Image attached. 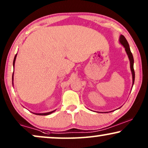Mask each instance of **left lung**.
<instances>
[{
	"instance_id": "left-lung-1",
	"label": "left lung",
	"mask_w": 148,
	"mask_h": 148,
	"mask_svg": "<svg viewBox=\"0 0 148 148\" xmlns=\"http://www.w3.org/2000/svg\"><path fill=\"white\" fill-rule=\"evenodd\" d=\"M120 42L122 45L124 46L125 48V51H126L127 55H128V57L129 58V60H130V66H131V72H132V75H133V85L134 84L135 81V71L134 69H133V63H134V59H133V54L131 53L130 48H129V45L128 44V42L127 41L126 38H125L124 36L121 35L120 36Z\"/></svg>"
}]
</instances>
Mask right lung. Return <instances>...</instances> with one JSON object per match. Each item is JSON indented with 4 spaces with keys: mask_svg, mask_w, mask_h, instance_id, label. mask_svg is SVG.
Instances as JSON below:
<instances>
[{
    "mask_svg": "<svg viewBox=\"0 0 148 148\" xmlns=\"http://www.w3.org/2000/svg\"><path fill=\"white\" fill-rule=\"evenodd\" d=\"M16 56H17V54H16V55L15 56V58H14V60H13V66L15 65V59H16ZM12 79L13 80V77H12ZM53 112H54V111H52V112H46V113H38V114H37V113H36V114H37V115H48V114H51V113H52Z\"/></svg>",
    "mask_w": 148,
    "mask_h": 148,
    "instance_id": "add662e5",
    "label": "right lung"
}]
</instances>
